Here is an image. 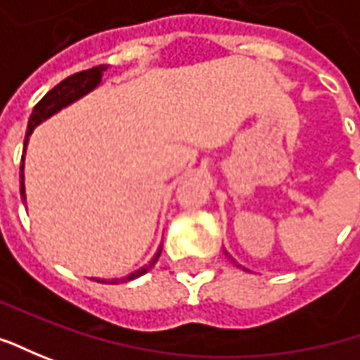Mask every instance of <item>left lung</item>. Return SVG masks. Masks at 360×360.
Instances as JSON below:
<instances>
[{"mask_svg":"<svg viewBox=\"0 0 360 360\" xmlns=\"http://www.w3.org/2000/svg\"><path fill=\"white\" fill-rule=\"evenodd\" d=\"M227 257H229V259H231V255H227ZM231 261H233V263H235V259H231ZM239 266H241V265H239Z\"/></svg>","mask_w":360,"mask_h":360,"instance_id":"8db88e82","label":"left lung"}]
</instances>
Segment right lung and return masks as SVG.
Masks as SVG:
<instances>
[{
	"instance_id": "obj_1",
	"label": "right lung",
	"mask_w": 360,
	"mask_h": 360,
	"mask_svg": "<svg viewBox=\"0 0 360 360\" xmlns=\"http://www.w3.org/2000/svg\"><path fill=\"white\" fill-rule=\"evenodd\" d=\"M103 71H107V65H97V68L85 69V71H79V73H73V75H69L68 79H63L61 83H57L51 91H47L44 99H41L37 105L33 107L32 117H30V123H27L25 141H23V157H21V167H19V179H21V187H19V191H21L23 201H25V185H23V161H25V147H27V141H30V135H32L33 129H35V127H37L41 121L49 119L51 115H56L57 111H61L63 107L71 105L73 101L81 99L83 95H87L89 91H94L95 87L101 83V75H103ZM159 255H161V247L157 249L155 257L149 261V265H145V266H141V269H137V271H133V273H129V275H127V277H123V279H113L111 283H119V281H121V283H125V281H133V279H137V277H141V275H145V273H147L151 266L155 265L157 259H159ZM99 283H105V281H99Z\"/></svg>"
}]
</instances>
